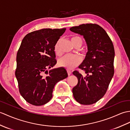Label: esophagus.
Instances as JSON below:
<instances>
[{
	"label": "esophagus",
	"instance_id": "obj_1",
	"mask_svg": "<svg viewBox=\"0 0 130 130\" xmlns=\"http://www.w3.org/2000/svg\"><path fill=\"white\" fill-rule=\"evenodd\" d=\"M67 72H68V75H71V72L70 71H69V70H67Z\"/></svg>",
	"mask_w": 130,
	"mask_h": 130
}]
</instances>
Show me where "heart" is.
<instances>
[{
  "instance_id": "heart-1",
  "label": "heart",
  "mask_w": 130,
  "mask_h": 130,
  "mask_svg": "<svg viewBox=\"0 0 130 130\" xmlns=\"http://www.w3.org/2000/svg\"><path fill=\"white\" fill-rule=\"evenodd\" d=\"M71 42L75 47H81L83 44L82 38L79 36H74L71 37ZM54 51L57 55L60 54V41H58L54 46ZM81 62V60L77 56L75 55H65L59 60V65L61 67L64 68L68 70H71L76 67Z\"/></svg>"
}]
</instances>
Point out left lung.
I'll use <instances>...</instances> for the list:
<instances>
[{
  "instance_id": "left-lung-1",
  "label": "left lung",
  "mask_w": 130,
  "mask_h": 130,
  "mask_svg": "<svg viewBox=\"0 0 130 130\" xmlns=\"http://www.w3.org/2000/svg\"><path fill=\"white\" fill-rule=\"evenodd\" d=\"M70 30L83 35L88 47L86 58L79 66L86 76L76 70L72 73L78 79L72 89L73 96L80 104L91 105L106 93L113 76V45L106 31L96 24H83Z\"/></svg>"
}]
</instances>
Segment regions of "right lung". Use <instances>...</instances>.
<instances>
[{
	"label": "right lung",
	"mask_w": 130,
	"mask_h": 130,
	"mask_svg": "<svg viewBox=\"0 0 130 130\" xmlns=\"http://www.w3.org/2000/svg\"><path fill=\"white\" fill-rule=\"evenodd\" d=\"M66 28L43 29L25 35L17 55L15 76L26 101L35 106L47 103L55 84L68 77L63 68L49 69L56 64L54 46Z\"/></svg>",
	"instance_id": "obj_1"
}]
</instances>
